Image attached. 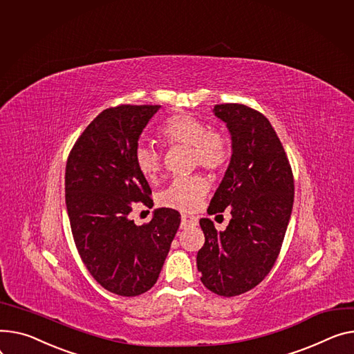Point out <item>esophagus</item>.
<instances>
[{
  "instance_id": "obj_1",
  "label": "esophagus",
  "mask_w": 354,
  "mask_h": 354,
  "mask_svg": "<svg viewBox=\"0 0 354 354\" xmlns=\"http://www.w3.org/2000/svg\"><path fill=\"white\" fill-rule=\"evenodd\" d=\"M198 225V219L195 216H189V215H182L180 218V227H187V226H196Z\"/></svg>"
}]
</instances>
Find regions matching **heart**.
<instances>
[{"label":"heart","instance_id":"heart-1","mask_svg":"<svg viewBox=\"0 0 354 354\" xmlns=\"http://www.w3.org/2000/svg\"><path fill=\"white\" fill-rule=\"evenodd\" d=\"M159 138L165 145L189 147L192 162L202 168L218 172L222 171L230 156V144L226 135L209 127L198 118L179 113L167 120L159 131ZM138 172L148 182H155L160 172L159 153L140 144L133 155ZM209 191L207 180L201 175L175 179L167 189L159 194V203L165 207L180 212H195Z\"/></svg>","mask_w":354,"mask_h":354}]
</instances>
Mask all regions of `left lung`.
Masks as SVG:
<instances>
[{
	"label": "left lung",
	"instance_id": "left-lung-1",
	"mask_svg": "<svg viewBox=\"0 0 354 354\" xmlns=\"http://www.w3.org/2000/svg\"><path fill=\"white\" fill-rule=\"evenodd\" d=\"M232 138V156L207 214L230 209L232 219L218 232L199 221L205 243L196 263L202 283L219 296L242 295L268 276L290 221L295 182L286 152L269 120L242 104L214 108Z\"/></svg>",
	"mask_w": 354,
	"mask_h": 354
}]
</instances>
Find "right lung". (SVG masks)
I'll use <instances>...</instances> for the list:
<instances>
[{
	"mask_svg": "<svg viewBox=\"0 0 354 354\" xmlns=\"http://www.w3.org/2000/svg\"><path fill=\"white\" fill-rule=\"evenodd\" d=\"M159 108L120 105L102 111L66 160L65 202L78 253L104 289L127 297L156 283L180 223L179 212L169 207L155 209L142 226L129 218L133 202L152 206V191L133 155Z\"/></svg>",
	"mask_w": 354,
	"mask_h": 354,
	"instance_id": "obj_1",
	"label": "right lung"
}]
</instances>
